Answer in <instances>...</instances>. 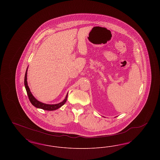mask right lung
<instances>
[{
  "label": "right lung",
  "mask_w": 160,
  "mask_h": 160,
  "mask_svg": "<svg viewBox=\"0 0 160 160\" xmlns=\"http://www.w3.org/2000/svg\"><path fill=\"white\" fill-rule=\"evenodd\" d=\"M28 69V67L27 68L26 73H25V76H24V86H25V88H26V92H27L29 99L30 100L33 106H35V107H37V108H41V109L45 110L52 111V110H55L58 109L59 108L61 107L66 102L67 99V97H68V93H67V95L65 97V98L63 99L62 102L58 103V104H45V103H43V102H41L39 101L38 100L36 99L34 97V96L32 95V92H31V90H30V89L29 88V86L28 84V81H27Z\"/></svg>",
  "instance_id": "add662e5"
}]
</instances>
